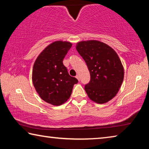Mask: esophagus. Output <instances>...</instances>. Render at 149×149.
Returning a JSON list of instances; mask_svg holds the SVG:
<instances>
[{
	"instance_id": "obj_1",
	"label": "esophagus",
	"mask_w": 149,
	"mask_h": 149,
	"mask_svg": "<svg viewBox=\"0 0 149 149\" xmlns=\"http://www.w3.org/2000/svg\"><path fill=\"white\" fill-rule=\"evenodd\" d=\"M75 77H76V78H77V79L78 80H79V81L80 80V78H79V75H76V76H75Z\"/></svg>"
}]
</instances>
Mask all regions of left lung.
<instances>
[{"instance_id": "left-lung-1", "label": "left lung", "mask_w": 149, "mask_h": 149, "mask_svg": "<svg viewBox=\"0 0 149 149\" xmlns=\"http://www.w3.org/2000/svg\"><path fill=\"white\" fill-rule=\"evenodd\" d=\"M76 49L86 62L91 79L85 85L88 97L103 104L114 98L124 77V70L116 52L99 41L78 42Z\"/></svg>"}]
</instances>
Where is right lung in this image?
<instances>
[{"label": "right lung", "mask_w": 149, "mask_h": 149, "mask_svg": "<svg viewBox=\"0 0 149 149\" xmlns=\"http://www.w3.org/2000/svg\"><path fill=\"white\" fill-rule=\"evenodd\" d=\"M72 47L69 42L55 41L39 55L33 68L32 81L35 90L45 102L59 106L71 96L73 87L77 84L63 64L65 55Z\"/></svg>", "instance_id": "1"}]
</instances>
